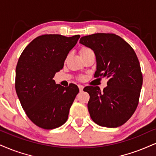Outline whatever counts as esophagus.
<instances>
[{
	"label": "esophagus",
	"mask_w": 156,
	"mask_h": 156,
	"mask_svg": "<svg viewBox=\"0 0 156 156\" xmlns=\"http://www.w3.org/2000/svg\"><path fill=\"white\" fill-rule=\"evenodd\" d=\"M78 87H79V89H80V91H82L84 89V86L82 85V84H79Z\"/></svg>",
	"instance_id": "esophagus-1"
}]
</instances>
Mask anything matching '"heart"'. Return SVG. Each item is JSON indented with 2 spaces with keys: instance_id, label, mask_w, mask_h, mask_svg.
Instances as JSON below:
<instances>
[{
  "instance_id": "1",
  "label": "heart",
  "mask_w": 156,
  "mask_h": 156,
  "mask_svg": "<svg viewBox=\"0 0 156 156\" xmlns=\"http://www.w3.org/2000/svg\"><path fill=\"white\" fill-rule=\"evenodd\" d=\"M93 53V52L91 49L89 48L82 47L80 49V55L82 58L85 56V55H87L88 54H90V53Z\"/></svg>"
}]
</instances>
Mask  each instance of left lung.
Returning <instances> with one entry per match:
<instances>
[{
  "label": "left lung",
  "mask_w": 156,
  "mask_h": 156,
  "mask_svg": "<svg viewBox=\"0 0 156 156\" xmlns=\"http://www.w3.org/2000/svg\"><path fill=\"white\" fill-rule=\"evenodd\" d=\"M80 43L90 48L96 57L95 77H106L107 87H87L88 111L99 126L114 128L130 119L137 108L143 75L133 48L114 34L96 33L81 37Z\"/></svg>",
  "instance_id": "left-lung-1"
}]
</instances>
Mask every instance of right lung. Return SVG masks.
I'll return each instance as SVG.
<instances>
[{"instance_id": "obj_1", "label": "right lung", "mask_w": 156, "mask_h": 156, "mask_svg": "<svg viewBox=\"0 0 156 156\" xmlns=\"http://www.w3.org/2000/svg\"><path fill=\"white\" fill-rule=\"evenodd\" d=\"M80 37L39 36L19 57L15 82L17 96L28 118L40 128L53 129L67 121L79 88L74 84L67 87L55 84L53 77L63 69L69 51Z\"/></svg>"}]
</instances>
